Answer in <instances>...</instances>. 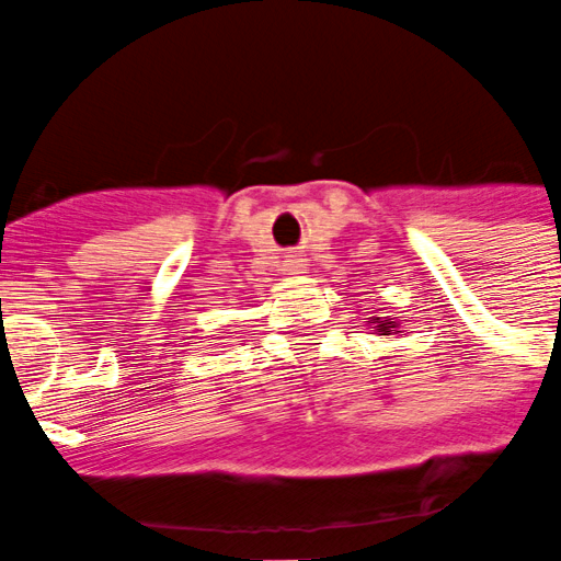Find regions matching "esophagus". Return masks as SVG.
<instances>
[{
  "label": "esophagus",
  "mask_w": 561,
  "mask_h": 561,
  "mask_svg": "<svg viewBox=\"0 0 561 561\" xmlns=\"http://www.w3.org/2000/svg\"><path fill=\"white\" fill-rule=\"evenodd\" d=\"M285 271L287 274H307V260H304L301 254H287Z\"/></svg>",
  "instance_id": "34e87169"
}]
</instances>
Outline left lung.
<instances>
[{"label": "left lung", "mask_w": 561, "mask_h": 561, "mask_svg": "<svg viewBox=\"0 0 561 561\" xmlns=\"http://www.w3.org/2000/svg\"><path fill=\"white\" fill-rule=\"evenodd\" d=\"M367 323H369V320H367ZM373 329H375V334H380V336L397 334V320L394 318H386V320L373 318Z\"/></svg>", "instance_id": "1"}]
</instances>
